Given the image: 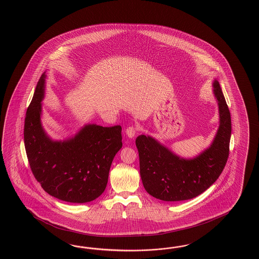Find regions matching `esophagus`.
<instances>
[{
	"label": "esophagus",
	"instance_id": "obj_1",
	"mask_svg": "<svg viewBox=\"0 0 259 259\" xmlns=\"http://www.w3.org/2000/svg\"><path fill=\"white\" fill-rule=\"evenodd\" d=\"M126 136L129 138V139H133L134 137L136 136L137 134V128H135L134 126H130L126 129L125 131Z\"/></svg>",
	"mask_w": 259,
	"mask_h": 259
}]
</instances>
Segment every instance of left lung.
Here are the masks:
<instances>
[{
  "label": "left lung",
  "mask_w": 259,
  "mask_h": 259,
  "mask_svg": "<svg viewBox=\"0 0 259 259\" xmlns=\"http://www.w3.org/2000/svg\"><path fill=\"white\" fill-rule=\"evenodd\" d=\"M212 85L220 124L209 147L201 154L185 158L151 136L137 138L140 177L144 189L154 198L166 202L192 199L208 189L223 172L229 155L231 115L218 80Z\"/></svg>",
  "instance_id": "8db88e82"
}]
</instances>
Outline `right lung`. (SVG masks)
I'll return each mask as SVG.
<instances>
[{
    "mask_svg": "<svg viewBox=\"0 0 259 259\" xmlns=\"http://www.w3.org/2000/svg\"><path fill=\"white\" fill-rule=\"evenodd\" d=\"M46 72L35 87L24 121L30 168L48 194L69 203L97 199L105 191L114 156L122 147L121 127L85 124L74 136L54 140L41 123Z\"/></svg>",
    "mask_w": 259,
    "mask_h": 259,
    "instance_id": "add662e5",
    "label": "right lung"
}]
</instances>
